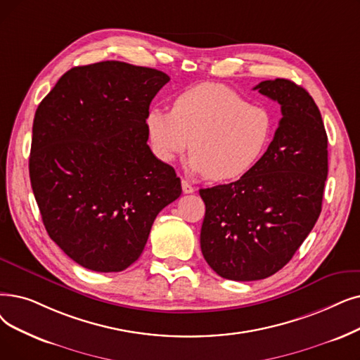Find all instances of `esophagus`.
<instances>
[{
  "label": "esophagus",
  "mask_w": 360,
  "mask_h": 360,
  "mask_svg": "<svg viewBox=\"0 0 360 360\" xmlns=\"http://www.w3.org/2000/svg\"><path fill=\"white\" fill-rule=\"evenodd\" d=\"M182 191H184V194H191L195 190H194V186L190 182H186L185 179H182Z\"/></svg>",
  "instance_id": "obj_1"
}]
</instances>
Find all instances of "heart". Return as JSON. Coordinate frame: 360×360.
<instances>
[{"instance_id": "1", "label": "heart", "mask_w": 360, "mask_h": 360, "mask_svg": "<svg viewBox=\"0 0 360 360\" xmlns=\"http://www.w3.org/2000/svg\"><path fill=\"white\" fill-rule=\"evenodd\" d=\"M146 131L155 158L174 162L190 146L188 169L212 181L247 175L271 146L274 116L224 84H201L172 103V110L154 107Z\"/></svg>"}]
</instances>
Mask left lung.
<instances>
[{
	"label": "left lung",
	"mask_w": 360,
	"mask_h": 360,
	"mask_svg": "<svg viewBox=\"0 0 360 360\" xmlns=\"http://www.w3.org/2000/svg\"><path fill=\"white\" fill-rule=\"evenodd\" d=\"M255 89L283 113L269 148L238 181L200 190L201 253L232 281L263 279L285 266L318 221L328 175V136L309 92L279 77Z\"/></svg>",
	"instance_id": "8db88e82"
}]
</instances>
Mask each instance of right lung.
I'll list each match as a JSON object with an SVG mask.
<instances>
[{
    "instance_id": "obj_1",
    "label": "right lung",
    "mask_w": 360,
    "mask_h": 360,
    "mask_svg": "<svg viewBox=\"0 0 360 360\" xmlns=\"http://www.w3.org/2000/svg\"><path fill=\"white\" fill-rule=\"evenodd\" d=\"M170 77L101 61L60 77L37 108L29 176L50 238L81 266L120 272L181 193L147 144L150 103Z\"/></svg>"
}]
</instances>
